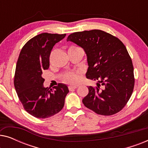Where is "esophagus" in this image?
Masks as SVG:
<instances>
[{"label":"esophagus","instance_id":"34e87169","mask_svg":"<svg viewBox=\"0 0 148 148\" xmlns=\"http://www.w3.org/2000/svg\"><path fill=\"white\" fill-rule=\"evenodd\" d=\"M77 86H69V90H74V89H76L77 88Z\"/></svg>","mask_w":148,"mask_h":148}]
</instances>
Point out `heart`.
Here are the masks:
<instances>
[{
    "instance_id": "obj_1",
    "label": "heart",
    "mask_w": 148,
    "mask_h": 148,
    "mask_svg": "<svg viewBox=\"0 0 148 148\" xmlns=\"http://www.w3.org/2000/svg\"><path fill=\"white\" fill-rule=\"evenodd\" d=\"M77 46H72L69 48H75ZM83 75V73L82 71H69L66 73L62 77V80L65 83L70 84H77L79 83L81 80V77H82Z\"/></svg>"
}]
</instances>
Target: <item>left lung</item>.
Here are the masks:
<instances>
[{"label": "left lung", "instance_id": "8db88e82", "mask_svg": "<svg viewBox=\"0 0 148 148\" xmlns=\"http://www.w3.org/2000/svg\"><path fill=\"white\" fill-rule=\"evenodd\" d=\"M66 40L84 48L89 66L86 77L99 82L96 88L88 87L83 104L104 116L121 111L130 99L135 84L132 60L123 42L100 29L75 32Z\"/></svg>", "mask_w": 148, "mask_h": 148}]
</instances>
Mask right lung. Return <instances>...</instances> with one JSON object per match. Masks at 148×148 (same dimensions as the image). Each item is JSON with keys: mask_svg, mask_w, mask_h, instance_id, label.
I'll use <instances>...</instances> for the list:
<instances>
[{"mask_svg": "<svg viewBox=\"0 0 148 148\" xmlns=\"http://www.w3.org/2000/svg\"><path fill=\"white\" fill-rule=\"evenodd\" d=\"M66 34L42 33L30 39L20 52L16 64L14 86L23 108L34 117L46 119L63 108L69 89L58 84L52 89L44 88L42 72L50 66L53 46Z\"/></svg>", "mask_w": 148, "mask_h": 148, "instance_id": "obj_1", "label": "right lung"}]
</instances>
